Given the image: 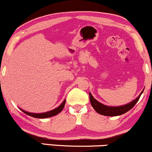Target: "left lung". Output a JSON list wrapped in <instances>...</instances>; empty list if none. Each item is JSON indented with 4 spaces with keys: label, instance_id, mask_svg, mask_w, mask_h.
Segmentation results:
<instances>
[{
    "label": "left lung",
    "instance_id": "left-lung-1",
    "mask_svg": "<svg viewBox=\"0 0 152 152\" xmlns=\"http://www.w3.org/2000/svg\"><path fill=\"white\" fill-rule=\"evenodd\" d=\"M143 91H144V90L142 91V92L140 94V95H139L135 100L132 101V102L129 103V104L121 106H114V107H112V106H107L101 104L100 102H99L98 101H96L94 98L93 96L91 95V93H89V99L91 106H93L94 110H95L97 113H99V114L102 115H104V116H116L125 114L127 111H129L130 109H132V108L135 106V104L138 102V101H139V98H140Z\"/></svg>",
    "mask_w": 152,
    "mask_h": 152
}]
</instances>
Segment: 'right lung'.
<instances>
[{
  "instance_id": "add662e5",
  "label": "right lung",
  "mask_w": 152,
  "mask_h": 152,
  "mask_svg": "<svg viewBox=\"0 0 152 152\" xmlns=\"http://www.w3.org/2000/svg\"><path fill=\"white\" fill-rule=\"evenodd\" d=\"M65 103H66V99L64 101V102H63L62 104L58 106V107L56 108V109L51 110V111H48V112H46V113H41V114H35V113L27 112V111H24V110H22L21 109H20V110H21L23 112L25 113L26 114L32 116V117L38 118H45L51 117V116H55V115L59 114V113L62 111L63 109H64V106H65Z\"/></svg>"
}]
</instances>
